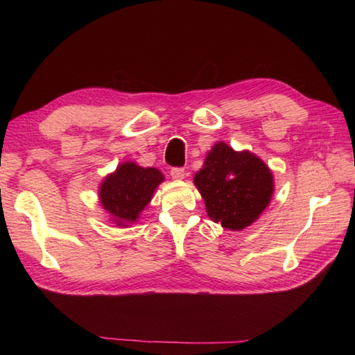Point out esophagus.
<instances>
[{
    "instance_id": "esophagus-1",
    "label": "esophagus",
    "mask_w": 355,
    "mask_h": 355,
    "mask_svg": "<svg viewBox=\"0 0 355 355\" xmlns=\"http://www.w3.org/2000/svg\"><path fill=\"white\" fill-rule=\"evenodd\" d=\"M171 177L173 180H183L186 177V171L183 168H173L171 169Z\"/></svg>"
}]
</instances>
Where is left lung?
<instances>
[{
  "mask_svg": "<svg viewBox=\"0 0 355 355\" xmlns=\"http://www.w3.org/2000/svg\"><path fill=\"white\" fill-rule=\"evenodd\" d=\"M193 184L210 220L233 232L258 220L275 192L268 166L250 150H235L225 141H216L209 150Z\"/></svg>",
  "mask_w": 355,
  "mask_h": 355,
  "instance_id": "1",
  "label": "left lung"
}]
</instances>
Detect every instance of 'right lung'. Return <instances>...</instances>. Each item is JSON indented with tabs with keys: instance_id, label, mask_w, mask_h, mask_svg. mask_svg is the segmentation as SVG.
<instances>
[{
	"instance_id": "right-lung-1",
	"label": "right lung",
	"mask_w": 355,
	"mask_h": 355,
	"mask_svg": "<svg viewBox=\"0 0 355 355\" xmlns=\"http://www.w3.org/2000/svg\"><path fill=\"white\" fill-rule=\"evenodd\" d=\"M164 175L157 168H143L135 162L120 163L99 186V200L105 214L116 227H130L153 200Z\"/></svg>"
}]
</instances>
